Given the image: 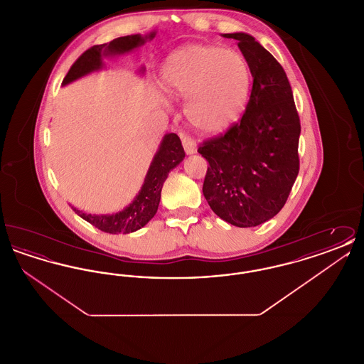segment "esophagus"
<instances>
[{"instance_id":"1","label":"esophagus","mask_w":364,"mask_h":364,"mask_svg":"<svg viewBox=\"0 0 364 364\" xmlns=\"http://www.w3.org/2000/svg\"><path fill=\"white\" fill-rule=\"evenodd\" d=\"M180 138H181V141H183V147H184L186 153H187L188 156L195 154L196 150H198L196 141L191 138V136H188V135H184V134H180Z\"/></svg>"}]
</instances>
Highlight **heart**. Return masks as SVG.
Returning a JSON list of instances; mask_svg holds the SVG:
<instances>
[{
	"mask_svg": "<svg viewBox=\"0 0 364 364\" xmlns=\"http://www.w3.org/2000/svg\"><path fill=\"white\" fill-rule=\"evenodd\" d=\"M162 83L169 95L187 101L186 114L192 128L214 135L225 131L244 112L251 73L240 53L192 43L169 57Z\"/></svg>",
	"mask_w": 364,
	"mask_h": 364,
	"instance_id": "b5f03b06",
	"label": "heart"
}]
</instances>
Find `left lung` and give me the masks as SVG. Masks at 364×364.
<instances>
[{"mask_svg":"<svg viewBox=\"0 0 364 364\" xmlns=\"http://www.w3.org/2000/svg\"><path fill=\"white\" fill-rule=\"evenodd\" d=\"M239 41L254 83L242 120L205 141L203 195L211 210L239 228L258 226L284 208L299 173L300 120L285 70L252 35Z\"/></svg>","mask_w":364,"mask_h":364,"instance_id":"obj_1","label":"left lung"}]
</instances>
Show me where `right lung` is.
I'll use <instances>...</instances> for the list:
<instances>
[{"mask_svg": "<svg viewBox=\"0 0 364 364\" xmlns=\"http://www.w3.org/2000/svg\"><path fill=\"white\" fill-rule=\"evenodd\" d=\"M156 34V31L154 30L146 35H127L113 39L109 43L92 46L91 49L83 53L70 67V72L63 80V86H68L72 82L85 77L92 72L104 70V58H113L129 54L143 46L146 42L153 41ZM138 73L143 76L144 67H140ZM184 156L186 153L180 138L173 132L166 134L161 140L158 150L153 156V161L149 166L138 195L128 206L113 214H87L73 206L72 208L77 215L86 220L87 223L106 233L117 235L136 232L156 215L164 183L168 178L169 172L177 165H180Z\"/></svg>", "mask_w": 364, "mask_h": 364, "instance_id": "add662e5", "label": "right lung"}]
</instances>
